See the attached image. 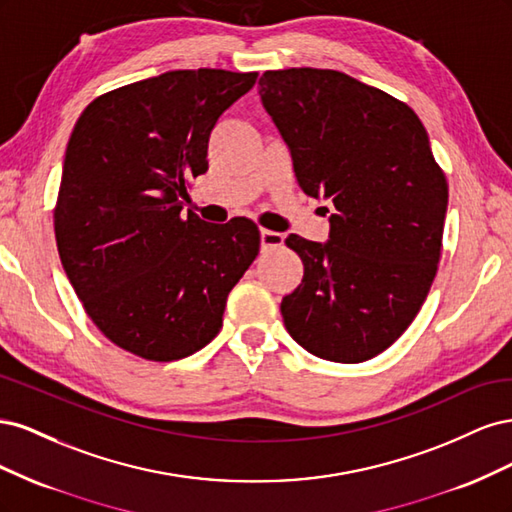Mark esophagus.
<instances>
[{"label":"esophagus","mask_w":512,"mask_h":512,"mask_svg":"<svg viewBox=\"0 0 512 512\" xmlns=\"http://www.w3.org/2000/svg\"><path fill=\"white\" fill-rule=\"evenodd\" d=\"M260 245H262V250H269V247H280V245H284V235L282 232L262 228L260 230Z\"/></svg>","instance_id":"obj_1"}]
</instances>
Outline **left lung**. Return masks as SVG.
I'll list each match as a JSON object with an SVG mask.
<instances>
[{"label": "left lung", "instance_id": "1", "mask_svg": "<svg viewBox=\"0 0 512 512\" xmlns=\"http://www.w3.org/2000/svg\"><path fill=\"white\" fill-rule=\"evenodd\" d=\"M307 196L333 200L329 243L290 235L303 280L282 299L290 337L320 359L363 363L423 307L442 254L448 183L412 108L337 70L258 81Z\"/></svg>", "mask_w": 512, "mask_h": 512}]
</instances>
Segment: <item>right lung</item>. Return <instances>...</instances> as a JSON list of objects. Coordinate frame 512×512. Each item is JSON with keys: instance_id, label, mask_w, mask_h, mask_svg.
<instances>
[{"instance_id": "1", "label": "right lung", "mask_w": 512, "mask_h": 512, "mask_svg": "<svg viewBox=\"0 0 512 512\" xmlns=\"http://www.w3.org/2000/svg\"><path fill=\"white\" fill-rule=\"evenodd\" d=\"M258 72L173 70L98 96L66 149L55 241L87 316L115 346L168 363L222 329L228 292L260 252L247 218L181 213L226 108Z\"/></svg>"}]
</instances>
